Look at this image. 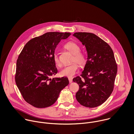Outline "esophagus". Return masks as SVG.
<instances>
[{"label":"esophagus","instance_id":"1","mask_svg":"<svg viewBox=\"0 0 134 134\" xmlns=\"http://www.w3.org/2000/svg\"><path fill=\"white\" fill-rule=\"evenodd\" d=\"M69 80L70 83H71L72 82V79L71 78H69Z\"/></svg>","mask_w":134,"mask_h":134}]
</instances>
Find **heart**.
<instances>
[{
    "label": "heart",
    "instance_id": "obj_1",
    "mask_svg": "<svg viewBox=\"0 0 134 134\" xmlns=\"http://www.w3.org/2000/svg\"><path fill=\"white\" fill-rule=\"evenodd\" d=\"M64 47L73 54V57L72 59V64L65 66L60 72V75L61 76L72 77L78 71V64L80 66H84L87 61V57L86 55L80 51V46L74 42H69L66 43ZM54 61L55 64L57 66L61 65V62L57 53L54 55Z\"/></svg>",
    "mask_w": 134,
    "mask_h": 134
}]
</instances>
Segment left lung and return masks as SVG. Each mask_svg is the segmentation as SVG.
<instances>
[{"label": "left lung", "instance_id": "1", "mask_svg": "<svg viewBox=\"0 0 134 134\" xmlns=\"http://www.w3.org/2000/svg\"><path fill=\"white\" fill-rule=\"evenodd\" d=\"M73 36L85 45L87 61L80 76L73 78L79 87L77 100L81 105L94 108L104 103L114 88L117 64L111 47L95 34L75 32Z\"/></svg>", "mask_w": 134, "mask_h": 134}]
</instances>
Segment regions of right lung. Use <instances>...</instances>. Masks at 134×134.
Wrapping results in <instances>:
<instances>
[{"label": "right lung", "instance_id": "obj_1", "mask_svg": "<svg viewBox=\"0 0 134 134\" xmlns=\"http://www.w3.org/2000/svg\"><path fill=\"white\" fill-rule=\"evenodd\" d=\"M69 32H49L32 38L25 45L16 62L15 80L25 100L38 108L51 106L69 83L66 77L51 78L58 72L54 61L56 46Z\"/></svg>", "mask_w": 134, "mask_h": 134}]
</instances>
